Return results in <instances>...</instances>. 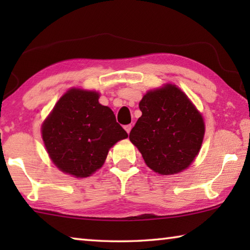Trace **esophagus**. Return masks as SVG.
Wrapping results in <instances>:
<instances>
[{
	"label": "esophagus",
	"mask_w": 250,
	"mask_h": 250,
	"mask_svg": "<svg viewBox=\"0 0 250 250\" xmlns=\"http://www.w3.org/2000/svg\"><path fill=\"white\" fill-rule=\"evenodd\" d=\"M131 129H132V125H125V130L126 131V133H130V131H131Z\"/></svg>",
	"instance_id": "esophagus-1"
}]
</instances>
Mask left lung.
Wrapping results in <instances>:
<instances>
[{
    "instance_id": "8db88e82",
    "label": "left lung",
    "mask_w": 250,
    "mask_h": 250,
    "mask_svg": "<svg viewBox=\"0 0 250 250\" xmlns=\"http://www.w3.org/2000/svg\"><path fill=\"white\" fill-rule=\"evenodd\" d=\"M142 116L130 141L151 170L161 175L180 173L201 150L205 125L200 111L175 84L150 90L139 104Z\"/></svg>"
}]
</instances>
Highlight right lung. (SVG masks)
<instances>
[{"instance_id":"1","label":"right lung","mask_w":250,"mask_h":250,"mask_svg":"<svg viewBox=\"0 0 250 250\" xmlns=\"http://www.w3.org/2000/svg\"><path fill=\"white\" fill-rule=\"evenodd\" d=\"M98 99V92L71 88L42 125L49 158L66 174L90 176L103 167L110 147L128 138L112 110Z\"/></svg>"}]
</instances>
